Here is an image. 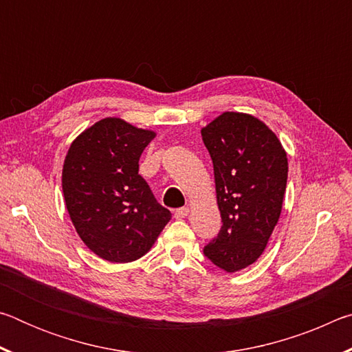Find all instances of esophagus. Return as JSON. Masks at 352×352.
Returning <instances> with one entry per match:
<instances>
[{
    "label": "esophagus",
    "mask_w": 352,
    "mask_h": 352,
    "mask_svg": "<svg viewBox=\"0 0 352 352\" xmlns=\"http://www.w3.org/2000/svg\"><path fill=\"white\" fill-rule=\"evenodd\" d=\"M189 214V208L188 206H183V208H178V210L175 211V219H184Z\"/></svg>",
    "instance_id": "1"
}]
</instances>
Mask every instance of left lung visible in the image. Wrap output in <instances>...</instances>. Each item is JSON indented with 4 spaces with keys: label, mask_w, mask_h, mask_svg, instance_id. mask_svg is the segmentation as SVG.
<instances>
[{
    "label": "left lung",
    "mask_w": 352,
    "mask_h": 352,
    "mask_svg": "<svg viewBox=\"0 0 352 352\" xmlns=\"http://www.w3.org/2000/svg\"><path fill=\"white\" fill-rule=\"evenodd\" d=\"M201 138L223 222L204 252L222 270L239 272L264 253L281 216L287 152L275 132L248 113H222L201 129Z\"/></svg>",
    "instance_id": "1"
}]
</instances>
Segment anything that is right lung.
Returning a JSON list of instances; mask_svg holds the SVG:
<instances>
[{
  "label": "right lung",
  "instance_id": "add662e5",
  "mask_svg": "<svg viewBox=\"0 0 352 352\" xmlns=\"http://www.w3.org/2000/svg\"><path fill=\"white\" fill-rule=\"evenodd\" d=\"M157 132L104 118L71 142L62 169L65 205L94 254L127 264L153 247L172 214L155 200L140 157Z\"/></svg>",
  "mask_w": 352,
  "mask_h": 352
}]
</instances>
